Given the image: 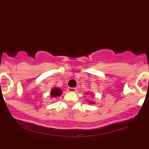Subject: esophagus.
Masks as SVG:
<instances>
[{
	"instance_id": "34e87169",
	"label": "esophagus",
	"mask_w": 149,
	"mask_h": 149,
	"mask_svg": "<svg viewBox=\"0 0 149 149\" xmlns=\"http://www.w3.org/2000/svg\"><path fill=\"white\" fill-rule=\"evenodd\" d=\"M67 90L69 92H76L77 91V88H68Z\"/></svg>"
}]
</instances>
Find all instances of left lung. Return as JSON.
<instances>
[{
	"mask_svg": "<svg viewBox=\"0 0 149 149\" xmlns=\"http://www.w3.org/2000/svg\"><path fill=\"white\" fill-rule=\"evenodd\" d=\"M90 93H92V92H90ZM87 95H89V92H87ZM88 104H95V101H94V100H90V101H89Z\"/></svg>",
	"mask_w": 149,
	"mask_h": 149,
	"instance_id": "8db88e82",
	"label": "left lung"
}]
</instances>
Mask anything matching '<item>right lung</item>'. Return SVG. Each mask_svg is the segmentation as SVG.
Returning a JSON list of instances; mask_svg holds the SVG:
<instances>
[{"label": "right lung", "instance_id": "obj_1", "mask_svg": "<svg viewBox=\"0 0 149 149\" xmlns=\"http://www.w3.org/2000/svg\"><path fill=\"white\" fill-rule=\"evenodd\" d=\"M63 92L62 90H61L59 88H57V87H54L51 89L50 91V97L51 99L53 98H57V97H60L61 95H62Z\"/></svg>", "mask_w": 149, "mask_h": 149}]
</instances>
